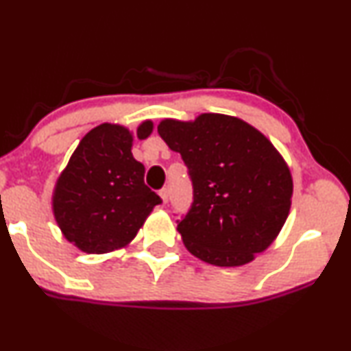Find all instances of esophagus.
Wrapping results in <instances>:
<instances>
[{
	"label": "esophagus",
	"mask_w": 351,
	"mask_h": 351,
	"mask_svg": "<svg viewBox=\"0 0 351 351\" xmlns=\"http://www.w3.org/2000/svg\"><path fill=\"white\" fill-rule=\"evenodd\" d=\"M158 195H160V198H162L163 203L167 204V203H168V196H170V191H168V188H162V189H160Z\"/></svg>",
	"instance_id": "obj_1"
}]
</instances>
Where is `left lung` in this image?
Here are the masks:
<instances>
[{"mask_svg":"<svg viewBox=\"0 0 351 351\" xmlns=\"http://www.w3.org/2000/svg\"><path fill=\"white\" fill-rule=\"evenodd\" d=\"M158 134L188 167L193 204L178 231L193 256L219 267L254 261L279 236L292 204L287 163L257 128L237 117L165 119Z\"/></svg>","mask_w":351,"mask_h":351,"instance_id":"1","label":"left lung"}]
</instances>
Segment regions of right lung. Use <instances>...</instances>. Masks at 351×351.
Here are the masks:
<instances>
[{
	"mask_svg": "<svg viewBox=\"0 0 351 351\" xmlns=\"http://www.w3.org/2000/svg\"><path fill=\"white\" fill-rule=\"evenodd\" d=\"M152 120L136 128L145 140ZM134 135L119 123H102L80 140L56 181L52 213L69 243L82 252L106 254L127 247L162 203L145 184V167L132 155Z\"/></svg>",
	"mask_w": 351,
	"mask_h": 351,
	"instance_id": "right-lung-1",
	"label": "right lung"
}]
</instances>
